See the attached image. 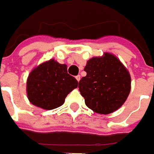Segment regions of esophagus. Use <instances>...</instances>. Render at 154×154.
I'll use <instances>...</instances> for the list:
<instances>
[{
    "label": "esophagus",
    "mask_w": 154,
    "mask_h": 154,
    "mask_svg": "<svg viewBox=\"0 0 154 154\" xmlns=\"http://www.w3.org/2000/svg\"><path fill=\"white\" fill-rule=\"evenodd\" d=\"M75 78H76V80H78V81H80V75H77V76H76Z\"/></svg>",
    "instance_id": "esophagus-1"
}]
</instances>
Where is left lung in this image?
<instances>
[{"label":"left lung","mask_w":154,"mask_h":154,"mask_svg":"<svg viewBox=\"0 0 154 154\" xmlns=\"http://www.w3.org/2000/svg\"><path fill=\"white\" fill-rule=\"evenodd\" d=\"M86 76L79 82L86 105L98 114L107 115L125 103L131 90V77L121 61L104 52L86 62Z\"/></svg>","instance_id":"obj_1"}]
</instances>
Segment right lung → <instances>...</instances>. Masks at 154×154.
Instances as JSON below:
<instances>
[{"instance_id":"obj_1","label":"right lung","mask_w":154,"mask_h":154,"mask_svg":"<svg viewBox=\"0 0 154 154\" xmlns=\"http://www.w3.org/2000/svg\"><path fill=\"white\" fill-rule=\"evenodd\" d=\"M77 86L78 81L68 74L67 65L51 59L35 67L29 74L27 98L33 105L50 110L62 105L68 93Z\"/></svg>"}]
</instances>
